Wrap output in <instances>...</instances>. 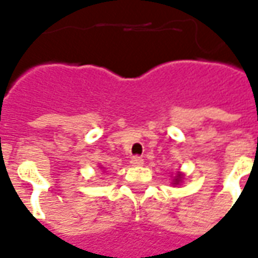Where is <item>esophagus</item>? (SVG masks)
<instances>
[{
	"label": "esophagus",
	"mask_w": 258,
	"mask_h": 258,
	"mask_svg": "<svg viewBox=\"0 0 258 258\" xmlns=\"http://www.w3.org/2000/svg\"><path fill=\"white\" fill-rule=\"evenodd\" d=\"M131 164L133 166H142L144 164V159L141 156H134L131 159Z\"/></svg>",
	"instance_id": "1"
}]
</instances>
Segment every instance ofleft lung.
<instances>
[{
    "label": "left lung",
    "mask_w": 258,
    "mask_h": 258,
    "mask_svg": "<svg viewBox=\"0 0 258 258\" xmlns=\"http://www.w3.org/2000/svg\"><path fill=\"white\" fill-rule=\"evenodd\" d=\"M182 178H184V174L178 173V174H177V175H175V178H174L173 184H174V185H178L179 182L182 181Z\"/></svg>",
    "instance_id": "8db88e82"
}]
</instances>
